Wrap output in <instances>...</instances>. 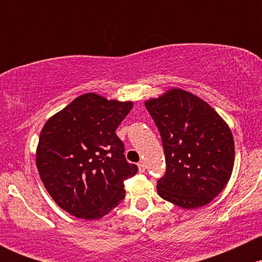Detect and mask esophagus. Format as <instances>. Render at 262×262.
<instances>
[{
    "instance_id": "obj_1",
    "label": "esophagus",
    "mask_w": 262,
    "mask_h": 262,
    "mask_svg": "<svg viewBox=\"0 0 262 262\" xmlns=\"http://www.w3.org/2000/svg\"><path fill=\"white\" fill-rule=\"evenodd\" d=\"M138 167H139L140 172H144V171H145V169H146V166H145V164H144V161H140L139 164H138Z\"/></svg>"
}]
</instances>
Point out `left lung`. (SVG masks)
Instances as JSON below:
<instances>
[{"label": "left lung", "instance_id": "8db88e82", "mask_svg": "<svg viewBox=\"0 0 262 262\" xmlns=\"http://www.w3.org/2000/svg\"><path fill=\"white\" fill-rule=\"evenodd\" d=\"M160 132L166 171L159 196L186 209L209 203L229 181L234 139L221 116L192 93L172 89L145 102Z\"/></svg>", "mask_w": 262, "mask_h": 262}]
</instances>
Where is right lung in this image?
<instances>
[{
    "mask_svg": "<svg viewBox=\"0 0 262 262\" xmlns=\"http://www.w3.org/2000/svg\"><path fill=\"white\" fill-rule=\"evenodd\" d=\"M133 102L96 93L75 98L44 124L37 149L41 181L56 204L83 219H100L124 200V181L138 172L116 129Z\"/></svg>",
    "mask_w": 262,
    "mask_h": 262,
    "instance_id": "add662e5",
    "label": "right lung"
}]
</instances>
